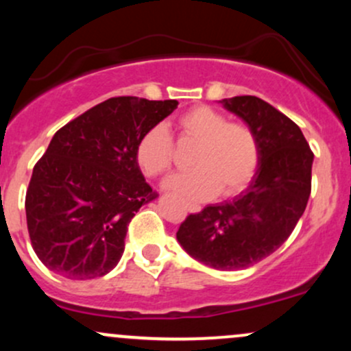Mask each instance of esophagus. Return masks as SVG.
<instances>
[{"instance_id": "esophagus-1", "label": "esophagus", "mask_w": 351, "mask_h": 351, "mask_svg": "<svg viewBox=\"0 0 351 351\" xmlns=\"http://www.w3.org/2000/svg\"><path fill=\"white\" fill-rule=\"evenodd\" d=\"M186 209L189 213H199L201 211V206H198V204H188Z\"/></svg>"}]
</instances>
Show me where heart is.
<instances>
[{
	"label": "heart",
	"mask_w": 351,
	"mask_h": 351,
	"mask_svg": "<svg viewBox=\"0 0 351 351\" xmlns=\"http://www.w3.org/2000/svg\"><path fill=\"white\" fill-rule=\"evenodd\" d=\"M181 140L195 142L193 171L178 173L165 181V188L189 201H204L217 193L231 196L249 184L259 162V148L252 130L244 123L228 122L215 108L199 106L180 117ZM136 163L147 176H162L171 168L173 140L165 125H153L136 145Z\"/></svg>",
	"instance_id": "b5f03b06"
}]
</instances>
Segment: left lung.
I'll return each mask as SVG.
<instances>
[{"mask_svg": "<svg viewBox=\"0 0 351 351\" xmlns=\"http://www.w3.org/2000/svg\"><path fill=\"white\" fill-rule=\"evenodd\" d=\"M243 119L259 148L245 191L208 204L181 223L176 239L196 261L219 271H239L271 256L292 234L307 208L313 153L289 117L254 95L219 100Z\"/></svg>", "mask_w": 351, "mask_h": 351, "instance_id": "1", "label": "left lung"}]
</instances>
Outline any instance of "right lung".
<instances>
[{"label": "right lung", "instance_id": "right-lung-1", "mask_svg": "<svg viewBox=\"0 0 351 351\" xmlns=\"http://www.w3.org/2000/svg\"><path fill=\"white\" fill-rule=\"evenodd\" d=\"M176 107L112 97L56 132L26 193L31 244L49 271L86 280L119 264L128 223L158 196L136 163V145Z\"/></svg>", "mask_w": 351, "mask_h": 351}]
</instances>
